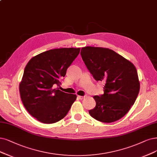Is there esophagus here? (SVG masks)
<instances>
[{
  "label": "esophagus",
  "mask_w": 157,
  "mask_h": 157,
  "mask_svg": "<svg viewBox=\"0 0 157 157\" xmlns=\"http://www.w3.org/2000/svg\"><path fill=\"white\" fill-rule=\"evenodd\" d=\"M85 97V96H78V98H79V100H83Z\"/></svg>",
  "instance_id": "1"
}]
</instances>
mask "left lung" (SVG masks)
Segmentation results:
<instances>
[{
    "label": "left lung",
    "instance_id": "obj_1",
    "mask_svg": "<svg viewBox=\"0 0 157 157\" xmlns=\"http://www.w3.org/2000/svg\"><path fill=\"white\" fill-rule=\"evenodd\" d=\"M81 56L96 81H103V95L94 96L96 107L89 111L92 118L104 123L117 121L128 113L140 90L135 66L113 50L85 46Z\"/></svg>",
    "mask_w": 157,
    "mask_h": 157
}]
</instances>
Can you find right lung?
<instances>
[{
	"label": "right lung",
	"instance_id": "obj_1",
	"mask_svg": "<svg viewBox=\"0 0 157 157\" xmlns=\"http://www.w3.org/2000/svg\"><path fill=\"white\" fill-rule=\"evenodd\" d=\"M80 48H62L42 52L33 57L25 68L19 83L23 105L33 117L41 123L59 121L67 114L77 96L56 89L65 77L68 67Z\"/></svg>",
	"mask_w": 157,
	"mask_h": 157
}]
</instances>
